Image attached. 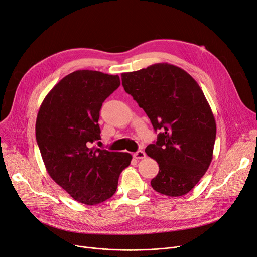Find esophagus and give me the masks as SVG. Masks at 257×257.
I'll list each match as a JSON object with an SVG mask.
<instances>
[{
  "label": "esophagus",
  "mask_w": 257,
  "mask_h": 257,
  "mask_svg": "<svg viewBox=\"0 0 257 257\" xmlns=\"http://www.w3.org/2000/svg\"><path fill=\"white\" fill-rule=\"evenodd\" d=\"M134 158L137 159V160H139V159H144L145 158V153L143 151H138L136 153H134Z\"/></svg>",
  "instance_id": "1"
}]
</instances>
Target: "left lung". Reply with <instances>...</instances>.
<instances>
[{"instance_id": "1", "label": "left lung", "mask_w": 257, "mask_h": 257, "mask_svg": "<svg viewBox=\"0 0 257 257\" xmlns=\"http://www.w3.org/2000/svg\"><path fill=\"white\" fill-rule=\"evenodd\" d=\"M121 79L155 131L161 130L145 149L159 164L152 187L173 198L188 193L211 163L216 135L214 116L200 85L186 71L169 64L122 73Z\"/></svg>"}]
</instances>
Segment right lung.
Instances as JSON below:
<instances>
[{
    "label": "right lung",
    "instance_id": "obj_1",
    "mask_svg": "<svg viewBox=\"0 0 257 257\" xmlns=\"http://www.w3.org/2000/svg\"><path fill=\"white\" fill-rule=\"evenodd\" d=\"M120 85L118 75L78 70L47 94L35 123V137L48 174L77 202L97 205L116 192L128 153L92 148L100 139L102 102Z\"/></svg>",
    "mask_w": 257,
    "mask_h": 257
}]
</instances>
